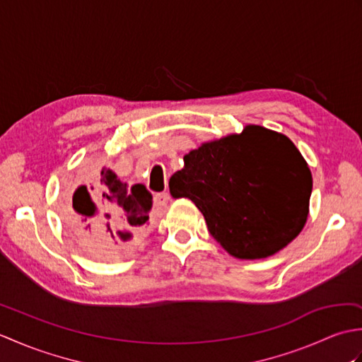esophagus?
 <instances>
[{
  "label": "esophagus",
  "instance_id": "1",
  "mask_svg": "<svg viewBox=\"0 0 362 362\" xmlns=\"http://www.w3.org/2000/svg\"><path fill=\"white\" fill-rule=\"evenodd\" d=\"M169 199H171V196H169L168 191H163V193H157L153 196V204H156V206H163L169 202Z\"/></svg>",
  "mask_w": 362,
  "mask_h": 362
}]
</instances>
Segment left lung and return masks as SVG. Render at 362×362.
<instances>
[{
    "instance_id": "obj_1",
    "label": "left lung",
    "mask_w": 362,
    "mask_h": 362,
    "mask_svg": "<svg viewBox=\"0 0 362 362\" xmlns=\"http://www.w3.org/2000/svg\"><path fill=\"white\" fill-rule=\"evenodd\" d=\"M169 179L171 196L188 197L230 255H274L302 232L310 213L311 171L286 135L249 124L204 143Z\"/></svg>"
}]
</instances>
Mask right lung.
<instances>
[{
	"instance_id": "right-lung-1",
	"label": "right lung",
	"mask_w": 362,
	"mask_h": 362,
	"mask_svg": "<svg viewBox=\"0 0 362 362\" xmlns=\"http://www.w3.org/2000/svg\"><path fill=\"white\" fill-rule=\"evenodd\" d=\"M81 185L65 204L74 236L98 257L115 258L132 250L148 227L152 194L141 183L132 188L107 166L82 163Z\"/></svg>"
}]
</instances>
